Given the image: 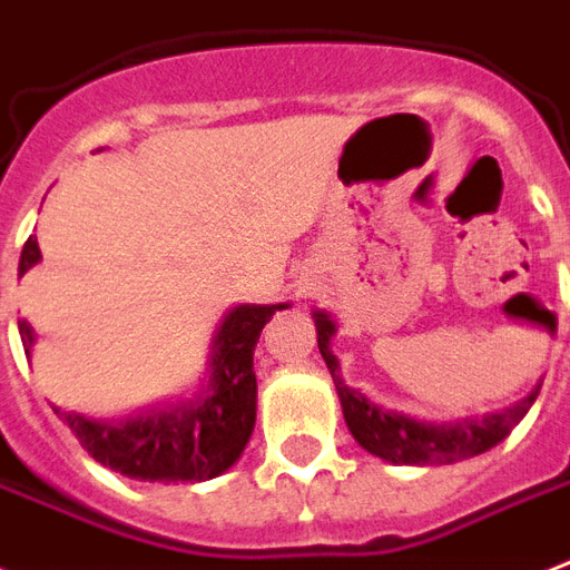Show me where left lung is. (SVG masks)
<instances>
[{"mask_svg": "<svg viewBox=\"0 0 570 570\" xmlns=\"http://www.w3.org/2000/svg\"><path fill=\"white\" fill-rule=\"evenodd\" d=\"M313 316H316L320 352L328 364L331 379L337 384L348 432L355 434V441L366 452L393 461V464H452V461L488 452L521 423L523 414L539 396V387H535L530 396L500 414H488L482 420H461V423H420V420L402 416L396 411H384L340 379L337 357L331 355L328 348L331 337H334V322L325 313H313Z\"/></svg>", "mask_w": 570, "mask_h": 570, "instance_id": "left-lung-1", "label": "left lung"}]
</instances>
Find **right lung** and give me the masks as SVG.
<instances>
[{"instance_id":"obj_1","label":"right lung","mask_w":570,"mask_h":570,"mask_svg":"<svg viewBox=\"0 0 570 570\" xmlns=\"http://www.w3.org/2000/svg\"><path fill=\"white\" fill-rule=\"evenodd\" d=\"M40 259L38 239L29 236L20 254V275ZM289 304H239L224 316L213 340V373L197 399L159 407L120 423L88 420L56 407L58 420L70 425L91 459L124 476L147 482H204L239 459L257 420V375L254 346L259 331ZM20 337L31 352L35 334L20 320Z\"/></svg>"}]
</instances>
